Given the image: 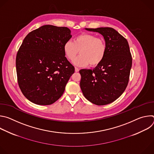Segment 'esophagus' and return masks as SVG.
I'll use <instances>...</instances> for the list:
<instances>
[{"label": "esophagus", "instance_id": "34e87169", "mask_svg": "<svg viewBox=\"0 0 154 154\" xmlns=\"http://www.w3.org/2000/svg\"><path fill=\"white\" fill-rule=\"evenodd\" d=\"M75 72H79V69L78 68L75 67Z\"/></svg>", "mask_w": 154, "mask_h": 154}]
</instances>
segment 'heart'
<instances>
[{
    "instance_id": "1",
    "label": "heart",
    "mask_w": 154,
    "mask_h": 154,
    "mask_svg": "<svg viewBox=\"0 0 154 154\" xmlns=\"http://www.w3.org/2000/svg\"><path fill=\"white\" fill-rule=\"evenodd\" d=\"M63 51L65 56L71 61L75 59L79 52L80 55L74 60L75 64L91 66L99 64L103 59L106 52L105 41L101 38L88 33L79 35L75 37L74 41H67L64 43Z\"/></svg>"
}]
</instances>
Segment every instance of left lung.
<instances>
[{
	"instance_id": "1",
	"label": "left lung",
	"mask_w": 154,
	"mask_h": 154,
	"mask_svg": "<svg viewBox=\"0 0 154 154\" xmlns=\"http://www.w3.org/2000/svg\"><path fill=\"white\" fill-rule=\"evenodd\" d=\"M98 32L105 39L106 52L92 69H81L80 88L86 99L97 105L116 100L128 85L132 58L127 39L111 27L85 29Z\"/></svg>"
}]
</instances>
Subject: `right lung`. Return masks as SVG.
<instances>
[{
    "mask_svg": "<svg viewBox=\"0 0 154 154\" xmlns=\"http://www.w3.org/2000/svg\"><path fill=\"white\" fill-rule=\"evenodd\" d=\"M71 37L68 27L45 25L23 40L16 55V72L20 89L30 102L48 105L63 95L75 71L63 51Z\"/></svg>",
    "mask_w": 154,
    "mask_h": 154,
    "instance_id": "1",
    "label": "right lung"
}]
</instances>
